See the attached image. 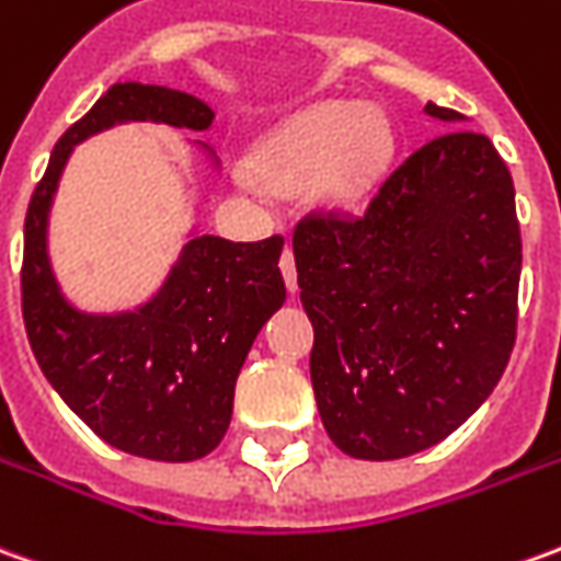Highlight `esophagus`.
Wrapping results in <instances>:
<instances>
[{"label":"esophagus","mask_w":561,"mask_h":561,"mask_svg":"<svg viewBox=\"0 0 561 561\" xmlns=\"http://www.w3.org/2000/svg\"><path fill=\"white\" fill-rule=\"evenodd\" d=\"M279 267H282V276H285V285H288V291L294 294V291H297V267H294L291 245H285V249H282Z\"/></svg>","instance_id":"1"}]
</instances>
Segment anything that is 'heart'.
<instances>
[{"instance_id": "b5f03b06", "label": "heart", "mask_w": 561, "mask_h": 561, "mask_svg": "<svg viewBox=\"0 0 561 561\" xmlns=\"http://www.w3.org/2000/svg\"><path fill=\"white\" fill-rule=\"evenodd\" d=\"M389 130L370 112L352 105H319L257 154L254 170L273 187L294 191L319 179L334 203H355L389 158Z\"/></svg>"}]
</instances>
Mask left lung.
Here are the masks:
<instances>
[{"instance_id":"obj_1","label":"left lung","mask_w":561,"mask_h":561,"mask_svg":"<svg viewBox=\"0 0 561 561\" xmlns=\"http://www.w3.org/2000/svg\"><path fill=\"white\" fill-rule=\"evenodd\" d=\"M294 261L316 331L319 416L346 456L422 453L499 386L516 343L523 240L511 170L483 133L428 139L364 213L304 215Z\"/></svg>"}]
</instances>
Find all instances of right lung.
I'll return each mask as SVG.
<instances>
[{
  "label": "right lung",
  "mask_w": 561,
  "mask_h": 561,
  "mask_svg": "<svg viewBox=\"0 0 561 561\" xmlns=\"http://www.w3.org/2000/svg\"><path fill=\"white\" fill-rule=\"evenodd\" d=\"M213 108L182 90L121 81L54 145L23 225L21 304L35 362L105 444L154 461H194L221 444L233 386L264 321L282 307V237H194L139 312L88 316L62 300L48 264V209L72 145L117 121L206 130Z\"/></svg>",
  "instance_id": "obj_1"
}]
</instances>
